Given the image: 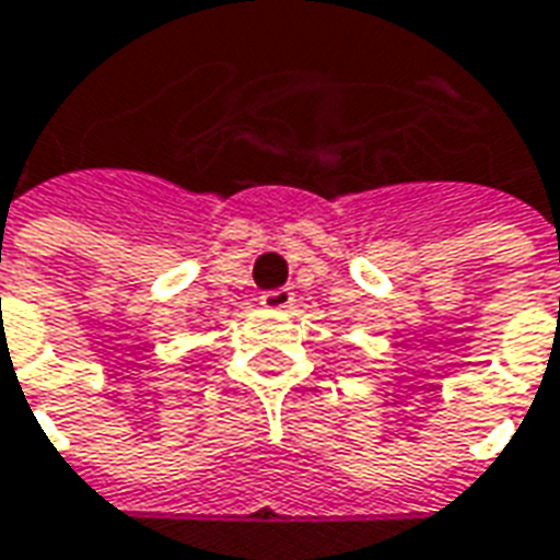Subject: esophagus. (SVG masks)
<instances>
[{
	"label": "esophagus",
	"instance_id": "1",
	"mask_svg": "<svg viewBox=\"0 0 560 560\" xmlns=\"http://www.w3.org/2000/svg\"><path fill=\"white\" fill-rule=\"evenodd\" d=\"M260 306H264V308H291L293 306L291 288H276V291H264V293H260Z\"/></svg>",
	"mask_w": 560,
	"mask_h": 560
}]
</instances>
